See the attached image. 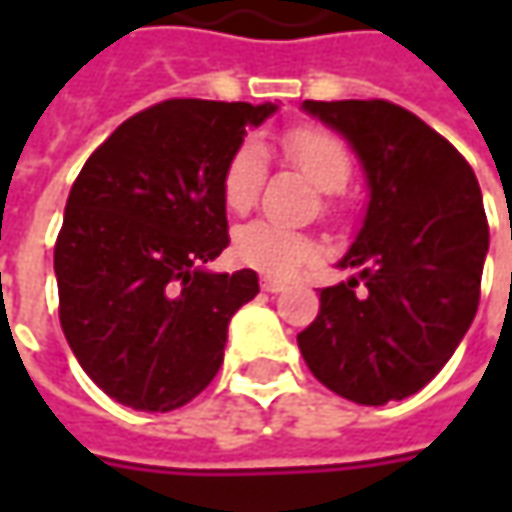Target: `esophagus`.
I'll return each instance as SVG.
<instances>
[{
    "label": "esophagus",
    "mask_w": 512,
    "mask_h": 512,
    "mask_svg": "<svg viewBox=\"0 0 512 512\" xmlns=\"http://www.w3.org/2000/svg\"><path fill=\"white\" fill-rule=\"evenodd\" d=\"M282 287H285V282H282V279H270V276H267V279H262V290H265V293H279Z\"/></svg>",
    "instance_id": "esophagus-1"
}]
</instances>
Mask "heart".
I'll use <instances>...</instances> for the list:
<instances>
[{
	"mask_svg": "<svg viewBox=\"0 0 512 512\" xmlns=\"http://www.w3.org/2000/svg\"><path fill=\"white\" fill-rule=\"evenodd\" d=\"M279 150L290 168L305 173L307 179L325 193H339L353 176V162L344 150L342 139L316 125L290 128L279 139ZM267 179V153L256 139H242L227 153L219 190L230 213H247L256 205ZM233 256L245 267L267 276H290L299 267L310 265L319 256L316 242L270 222H250L233 236Z\"/></svg>",
	"mask_w": 512,
	"mask_h": 512,
	"instance_id": "1",
	"label": "heart"
}]
</instances>
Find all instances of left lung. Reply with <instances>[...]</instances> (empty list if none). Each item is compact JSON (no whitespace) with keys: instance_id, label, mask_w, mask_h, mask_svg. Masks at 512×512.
Instances as JSON below:
<instances>
[{"instance_id":"8db88e82","label":"left lung","mask_w":512,"mask_h":512,"mask_svg":"<svg viewBox=\"0 0 512 512\" xmlns=\"http://www.w3.org/2000/svg\"><path fill=\"white\" fill-rule=\"evenodd\" d=\"M305 110L359 153L370 205L342 259L359 279L325 287L296 342L333 393L399 402L442 370L479 310L490 245L482 190L442 133L387 99H307Z\"/></svg>"}]
</instances>
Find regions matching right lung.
<instances>
[{"instance_id":"add662e5","label":"right lung","mask_w":512,"mask_h":512,"mask_svg":"<svg viewBox=\"0 0 512 512\" xmlns=\"http://www.w3.org/2000/svg\"><path fill=\"white\" fill-rule=\"evenodd\" d=\"M276 105L165 99L90 153L53 247L59 322L82 370L145 413L193 402L225 359L253 270L207 273L227 245V153Z\"/></svg>"}]
</instances>
